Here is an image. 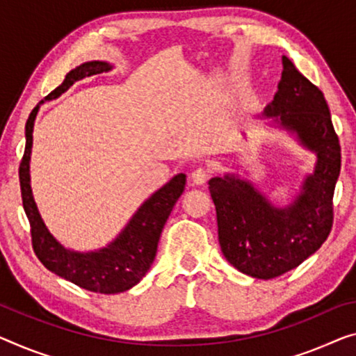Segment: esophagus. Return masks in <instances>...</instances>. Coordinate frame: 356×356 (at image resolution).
<instances>
[{
  "label": "esophagus",
  "mask_w": 356,
  "mask_h": 356,
  "mask_svg": "<svg viewBox=\"0 0 356 356\" xmlns=\"http://www.w3.org/2000/svg\"><path fill=\"white\" fill-rule=\"evenodd\" d=\"M209 179V171L204 168H196L192 172V182L196 185H203Z\"/></svg>",
  "instance_id": "1"
}]
</instances>
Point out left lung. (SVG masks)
<instances>
[{"instance_id":"obj_1","label":"left lung","mask_w":356,"mask_h":356,"mask_svg":"<svg viewBox=\"0 0 356 356\" xmlns=\"http://www.w3.org/2000/svg\"><path fill=\"white\" fill-rule=\"evenodd\" d=\"M264 113L316 153L315 172L305 179L300 195L289 208L278 209L251 184L233 176L211 179L209 193L227 261L249 277L270 280L299 267L330 236L341 144L325 95L286 56L278 91Z\"/></svg>"}]
</instances>
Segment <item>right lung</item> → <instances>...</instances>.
Returning a JSON list of instances; mask_svg holds the SVG:
<instances>
[{
  "label": "right lung",
  "instance_id": "add662e5",
  "mask_svg": "<svg viewBox=\"0 0 356 356\" xmlns=\"http://www.w3.org/2000/svg\"><path fill=\"white\" fill-rule=\"evenodd\" d=\"M105 62H86L72 70L63 79L59 88L47 94L44 100L56 99L57 95L65 92L73 83L84 76L110 70ZM42 104V102H41ZM40 105L31 110L25 124V152L19 166L20 193L25 214L30 222L31 246L36 257L52 273L72 281L79 288L99 294H118L131 289L145 277V273L155 259L158 241L169 214L182 195L185 187V176L179 174L164 185L163 188L147 200L140 209L136 212L123 233L107 248L97 252H75L65 249L54 240L47 232L44 222L41 220L40 212L36 209L33 195L30 187V152L33 142V123L38 113Z\"/></svg>",
  "mask_w": 356,
  "mask_h": 356
}]
</instances>
